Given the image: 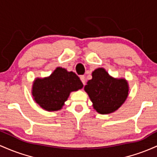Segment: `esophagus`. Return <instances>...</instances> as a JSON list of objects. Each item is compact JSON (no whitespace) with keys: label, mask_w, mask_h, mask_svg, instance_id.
<instances>
[{"label":"esophagus","mask_w":157,"mask_h":157,"mask_svg":"<svg viewBox=\"0 0 157 157\" xmlns=\"http://www.w3.org/2000/svg\"><path fill=\"white\" fill-rule=\"evenodd\" d=\"M80 79H81V81H82V84H84V85H85V77L84 76V75H81L80 76Z\"/></svg>","instance_id":"34e87169"}]
</instances>
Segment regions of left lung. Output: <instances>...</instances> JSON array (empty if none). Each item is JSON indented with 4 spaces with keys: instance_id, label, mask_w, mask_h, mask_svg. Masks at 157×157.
Returning a JSON list of instances; mask_svg holds the SVG:
<instances>
[{
    "instance_id": "1",
    "label": "left lung",
    "mask_w": 157,
    "mask_h": 157,
    "mask_svg": "<svg viewBox=\"0 0 157 157\" xmlns=\"http://www.w3.org/2000/svg\"><path fill=\"white\" fill-rule=\"evenodd\" d=\"M92 77L84 86V90L93 102V108L101 114L118 110L128 96V82L124 78H113L104 68L95 70Z\"/></svg>"
}]
</instances>
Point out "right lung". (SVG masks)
Returning <instances> with one entry per match:
<instances>
[{
  "instance_id": "add662e5",
  "label": "right lung",
  "mask_w": 157,
  "mask_h": 157,
  "mask_svg": "<svg viewBox=\"0 0 157 157\" xmlns=\"http://www.w3.org/2000/svg\"><path fill=\"white\" fill-rule=\"evenodd\" d=\"M83 87L78 75L62 67H57L49 77L37 78L32 94L37 104L47 111L61 110L70 93Z\"/></svg>"
}]
</instances>
